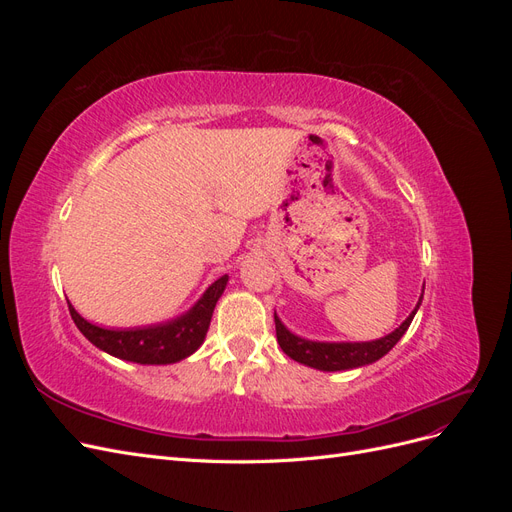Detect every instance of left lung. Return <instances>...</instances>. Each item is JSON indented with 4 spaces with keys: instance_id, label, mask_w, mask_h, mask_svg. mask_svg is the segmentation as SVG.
<instances>
[{
    "instance_id": "1",
    "label": "left lung",
    "mask_w": 512,
    "mask_h": 512,
    "mask_svg": "<svg viewBox=\"0 0 512 512\" xmlns=\"http://www.w3.org/2000/svg\"><path fill=\"white\" fill-rule=\"evenodd\" d=\"M423 299V297H421ZM421 305V301H418ZM418 305L414 307V312L401 322V327L395 329L382 339H376V342H363V344H324V342H309V339H301L297 335H292L282 320L275 316V333H277V342H280L282 350L290 356V359L299 361L303 365L316 367L322 371H342V369H354L361 365H369L389 352L404 333L408 331L410 322L416 314Z\"/></svg>"
}]
</instances>
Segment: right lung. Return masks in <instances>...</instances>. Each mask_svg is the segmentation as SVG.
<instances>
[{
    "label": "right lung",
    "instance_id": "right-lung-1",
    "mask_svg": "<svg viewBox=\"0 0 512 512\" xmlns=\"http://www.w3.org/2000/svg\"><path fill=\"white\" fill-rule=\"evenodd\" d=\"M226 282L228 275H222L220 280H215L207 288V292L188 314H183L173 322L158 324V327L102 329L76 314V309L70 303L68 309L79 331L100 350L123 361L141 365H166L185 359V356H190L205 342L215 303L222 297Z\"/></svg>",
    "mask_w": 512,
    "mask_h": 512
}]
</instances>
